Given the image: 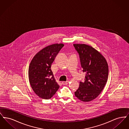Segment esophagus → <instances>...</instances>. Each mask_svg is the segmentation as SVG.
<instances>
[{
	"label": "esophagus",
	"mask_w": 129,
	"mask_h": 129,
	"mask_svg": "<svg viewBox=\"0 0 129 129\" xmlns=\"http://www.w3.org/2000/svg\"><path fill=\"white\" fill-rule=\"evenodd\" d=\"M68 84V81H63L62 82V84L63 85H67Z\"/></svg>",
	"instance_id": "obj_1"
}]
</instances>
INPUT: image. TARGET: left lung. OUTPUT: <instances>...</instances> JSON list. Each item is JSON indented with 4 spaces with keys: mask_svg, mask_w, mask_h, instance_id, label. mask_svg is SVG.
<instances>
[{
    "mask_svg": "<svg viewBox=\"0 0 129 129\" xmlns=\"http://www.w3.org/2000/svg\"><path fill=\"white\" fill-rule=\"evenodd\" d=\"M79 54L85 81L80 82L75 96L81 101L88 102L96 98L105 85L108 76V64L104 57L92 47L85 44H74Z\"/></svg>",
    "mask_w": 129,
    "mask_h": 129,
    "instance_id": "left-lung-1",
    "label": "left lung"
}]
</instances>
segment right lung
I'll return each mask as SVG.
<instances>
[{
  "label": "right lung",
  "mask_w": 129,
  "mask_h": 129,
  "mask_svg": "<svg viewBox=\"0 0 129 129\" xmlns=\"http://www.w3.org/2000/svg\"><path fill=\"white\" fill-rule=\"evenodd\" d=\"M64 45L62 43L49 45L39 51L31 61L28 69L30 84L33 91L41 98H51L59 87L51 67Z\"/></svg>",
  "instance_id": "1"
}]
</instances>
